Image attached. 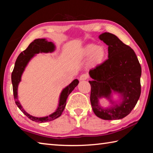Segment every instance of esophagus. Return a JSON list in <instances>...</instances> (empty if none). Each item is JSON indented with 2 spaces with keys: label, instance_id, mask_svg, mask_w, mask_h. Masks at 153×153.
Segmentation results:
<instances>
[{
  "label": "esophagus",
  "instance_id": "esophagus-1",
  "mask_svg": "<svg viewBox=\"0 0 153 153\" xmlns=\"http://www.w3.org/2000/svg\"><path fill=\"white\" fill-rule=\"evenodd\" d=\"M88 78V76L87 74H82L79 77V80H86Z\"/></svg>",
  "mask_w": 153,
  "mask_h": 153
}]
</instances>
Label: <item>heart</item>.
I'll use <instances>...</instances> for the list:
<instances>
[{
  "label": "heart",
  "mask_w": 153,
  "mask_h": 153,
  "mask_svg": "<svg viewBox=\"0 0 153 153\" xmlns=\"http://www.w3.org/2000/svg\"><path fill=\"white\" fill-rule=\"evenodd\" d=\"M107 55V51L104 46L96 45H88L85 46L82 51V56L89 57L88 65L90 67H96L102 63Z\"/></svg>",
  "instance_id": "b5f03b06"
}]
</instances>
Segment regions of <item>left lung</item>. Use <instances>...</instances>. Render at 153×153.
<instances>
[{
  "label": "left lung",
  "instance_id": "left-lung-1",
  "mask_svg": "<svg viewBox=\"0 0 153 153\" xmlns=\"http://www.w3.org/2000/svg\"><path fill=\"white\" fill-rule=\"evenodd\" d=\"M99 39L108 46V59L89 71L93 79L89 81L92 110L102 120H121L130 113L140 96L141 66L133 49L115 35L105 32L99 36ZM113 91L120 94V103L111 100ZM101 97L109 100L113 106L102 108L99 104Z\"/></svg>",
  "mask_w": 153,
  "mask_h": 153
}]
</instances>
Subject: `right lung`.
<instances>
[{
	"label": "right lung",
	"instance_id": "1",
	"mask_svg": "<svg viewBox=\"0 0 153 153\" xmlns=\"http://www.w3.org/2000/svg\"><path fill=\"white\" fill-rule=\"evenodd\" d=\"M55 46L53 42H48L45 38L42 39L34 40L32 43L30 44L28 47L25 51L22 52L18 56L16 61L15 63V67L13 71L11 74V82L13 84V96L15 104L17 105L19 109L24 113L30 120L38 123H44L46 121H53L55 119L58 118L61 115L63 110L65 109L66 105V100L69 94L73 91L74 89L78 84L79 81L77 79H74L69 86L65 88L62 90L60 97H59V102L57 109L55 112L51 114L50 115L46 116L44 117H36L30 115L27 113L21 105L20 102L17 98V88L18 85L21 82V77H22L23 72L24 71L25 67L27 66V63L31 60V59L35 56L36 54L40 53H52L55 51Z\"/></svg>",
	"mask_w": 153,
	"mask_h": 153
}]
</instances>
